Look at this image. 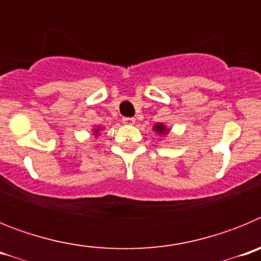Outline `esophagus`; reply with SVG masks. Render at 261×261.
<instances>
[{"mask_svg":"<svg viewBox=\"0 0 261 261\" xmlns=\"http://www.w3.org/2000/svg\"><path fill=\"white\" fill-rule=\"evenodd\" d=\"M135 123L136 120L133 117H124L123 119V124H125V125H133Z\"/></svg>","mask_w":261,"mask_h":261,"instance_id":"esophagus-1","label":"esophagus"}]
</instances>
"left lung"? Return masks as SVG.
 Instances as JSON below:
<instances>
[{
	"label": "left lung",
	"instance_id": "obj_1",
	"mask_svg": "<svg viewBox=\"0 0 261 261\" xmlns=\"http://www.w3.org/2000/svg\"><path fill=\"white\" fill-rule=\"evenodd\" d=\"M153 130L156 133V135L166 137V136H167V133L170 132V128H167V125H165L163 123H156V124H154Z\"/></svg>",
	"mask_w": 261,
	"mask_h": 261
}]
</instances>
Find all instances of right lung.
Segmentation results:
<instances>
[{
  "instance_id": "add662e5",
  "label": "right lung",
  "mask_w": 261,
  "mask_h": 261,
  "mask_svg": "<svg viewBox=\"0 0 261 261\" xmlns=\"http://www.w3.org/2000/svg\"><path fill=\"white\" fill-rule=\"evenodd\" d=\"M102 126H94V129H93V135L95 136V137H98L99 136V132H100V130H102Z\"/></svg>"
}]
</instances>
